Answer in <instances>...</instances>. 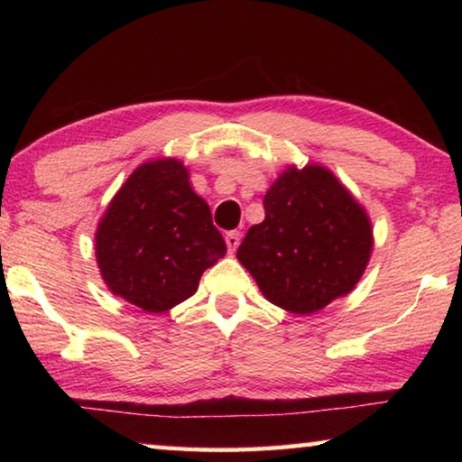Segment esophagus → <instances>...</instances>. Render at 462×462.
Listing matches in <instances>:
<instances>
[{
    "instance_id": "obj_1",
    "label": "esophagus",
    "mask_w": 462,
    "mask_h": 462,
    "mask_svg": "<svg viewBox=\"0 0 462 462\" xmlns=\"http://www.w3.org/2000/svg\"><path fill=\"white\" fill-rule=\"evenodd\" d=\"M226 245H228L230 253H234V250H236L238 245H240V232L238 230H232V232L226 234Z\"/></svg>"
}]
</instances>
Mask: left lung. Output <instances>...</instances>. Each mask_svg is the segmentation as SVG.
Returning <instances> with one entry per match:
<instances>
[{
	"label": "left lung",
	"instance_id": "1",
	"mask_svg": "<svg viewBox=\"0 0 462 462\" xmlns=\"http://www.w3.org/2000/svg\"><path fill=\"white\" fill-rule=\"evenodd\" d=\"M263 206L236 256L271 303L314 314L353 291L371 256V222L330 171L289 167Z\"/></svg>",
	"mask_w": 462,
	"mask_h": 462
}]
</instances>
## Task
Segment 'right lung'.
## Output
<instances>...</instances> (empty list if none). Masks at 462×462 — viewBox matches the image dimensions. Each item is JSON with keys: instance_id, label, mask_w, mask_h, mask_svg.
Returning a JSON list of instances; mask_svg holds the SVG:
<instances>
[{"instance_id": "1", "label": "right lung", "mask_w": 462, "mask_h": 462, "mask_svg": "<svg viewBox=\"0 0 462 462\" xmlns=\"http://www.w3.org/2000/svg\"><path fill=\"white\" fill-rule=\"evenodd\" d=\"M96 254L116 295L159 314L198 291L226 242L187 169L167 159L140 165L116 193L97 226Z\"/></svg>"}]
</instances>
